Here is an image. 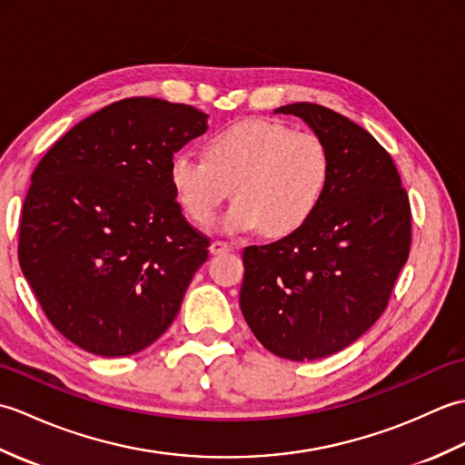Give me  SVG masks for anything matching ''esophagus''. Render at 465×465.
Wrapping results in <instances>:
<instances>
[{"label":"esophagus","mask_w":465,"mask_h":465,"mask_svg":"<svg viewBox=\"0 0 465 465\" xmlns=\"http://www.w3.org/2000/svg\"><path fill=\"white\" fill-rule=\"evenodd\" d=\"M210 252H212L213 255H222V253L232 252V245L225 243V242L215 240V242H212V245H210Z\"/></svg>","instance_id":"obj_1"}]
</instances>
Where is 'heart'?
I'll use <instances>...</instances> for the list:
<instances>
[{
    "label": "heart",
    "instance_id": "heart-1",
    "mask_svg": "<svg viewBox=\"0 0 465 465\" xmlns=\"http://www.w3.org/2000/svg\"><path fill=\"white\" fill-rule=\"evenodd\" d=\"M328 145L312 132L273 120H242L205 142V157L175 153L170 183L183 212L195 223L213 222L235 197L222 227L227 233L263 232L283 238L302 230L330 183Z\"/></svg>",
    "mask_w": 465,
    "mask_h": 465
}]
</instances>
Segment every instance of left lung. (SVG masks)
<instances>
[{
	"mask_svg": "<svg viewBox=\"0 0 465 465\" xmlns=\"http://www.w3.org/2000/svg\"><path fill=\"white\" fill-rule=\"evenodd\" d=\"M328 145L323 200L302 230L243 258L240 308L265 350L312 361L348 348L383 313L411 245L408 192L363 127L318 104H290Z\"/></svg>",
	"mask_w": 465,
	"mask_h": 465,
	"instance_id": "obj_1",
	"label": "left lung"
}]
</instances>
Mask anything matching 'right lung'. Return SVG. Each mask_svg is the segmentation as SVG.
I'll return each instance as SVG.
<instances>
[{"mask_svg": "<svg viewBox=\"0 0 465 465\" xmlns=\"http://www.w3.org/2000/svg\"><path fill=\"white\" fill-rule=\"evenodd\" d=\"M207 115L127 97L74 125L32 175L19 265L54 328L122 358L170 328L210 240L185 222L170 183L175 152Z\"/></svg>", "mask_w": 465, "mask_h": 465, "instance_id": "add662e5", "label": "right lung"}]
</instances>
